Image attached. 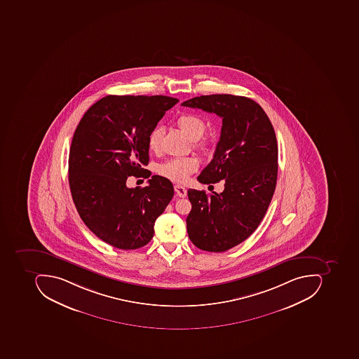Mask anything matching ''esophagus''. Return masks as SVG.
I'll return each instance as SVG.
<instances>
[{
  "instance_id": "34e87169",
  "label": "esophagus",
  "mask_w": 359,
  "mask_h": 359,
  "mask_svg": "<svg viewBox=\"0 0 359 359\" xmlns=\"http://www.w3.org/2000/svg\"><path fill=\"white\" fill-rule=\"evenodd\" d=\"M175 192H176L177 196L179 197H185L187 196V189L182 185H175L174 187Z\"/></svg>"
}]
</instances>
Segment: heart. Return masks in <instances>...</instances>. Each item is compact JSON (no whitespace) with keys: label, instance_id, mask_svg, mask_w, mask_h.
<instances>
[{"label":"heart","instance_id":"b5f03b06","mask_svg":"<svg viewBox=\"0 0 359 359\" xmlns=\"http://www.w3.org/2000/svg\"><path fill=\"white\" fill-rule=\"evenodd\" d=\"M177 124L181 130L189 138L197 140L204 134L206 129V123L199 115L193 113H185L180 115ZM161 138H162V129L160 127L153 129L149 136L148 146L151 151H156L160 148ZM208 144V141L202 140L197 143L199 148L205 149ZM198 168V162L195 158H174L168 161L158 167V174L165 178L169 179L172 182L183 183L188 180L191 174H193Z\"/></svg>","mask_w":359,"mask_h":359}]
</instances>
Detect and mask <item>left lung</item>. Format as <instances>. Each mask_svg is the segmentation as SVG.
Listing matches in <instances>:
<instances>
[{
    "label": "left lung",
    "mask_w": 359,
    "mask_h": 359,
    "mask_svg": "<svg viewBox=\"0 0 359 359\" xmlns=\"http://www.w3.org/2000/svg\"><path fill=\"white\" fill-rule=\"evenodd\" d=\"M181 106L222 117L212 161L197 180L224 181V190L207 195L189 190L187 218L191 242L205 251L222 252L248 238L262 221L276 188L278 149L270 118L252 99L233 95L194 97Z\"/></svg>",
    "instance_id": "8db88e82"
}]
</instances>
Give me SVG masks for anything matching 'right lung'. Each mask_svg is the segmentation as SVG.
I'll list each match as a JSON object with an SVG mask.
<instances>
[{
    "label": "right lung",
    "mask_w": 359,
    "mask_h": 359,
    "mask_svg": "<svg viewBox=\"0 0 359 359\" xmlns=\"http://www.w3.org/2000/svg\"><path fill=\"white\" fill-rule=\"evenodd\" d=\"M167 96H109L85 113L69 153V184L76 210L89 230L115 248L146 246L155 220L174 196L168 179L153 176L148 187L129 189V176L146 177L149 136L178 102Z\"/></svg>",
    "instance_id": "add662e5"
}]
</instances>
